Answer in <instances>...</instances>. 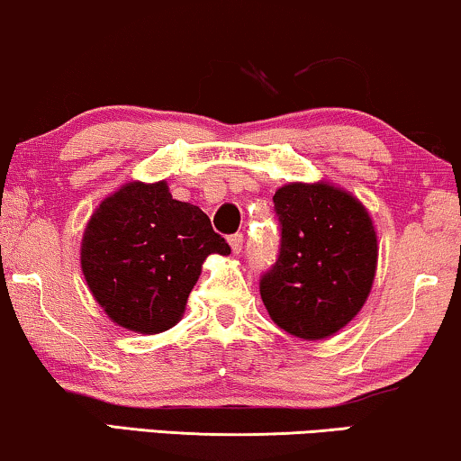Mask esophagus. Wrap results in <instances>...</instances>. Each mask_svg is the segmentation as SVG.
I'll return each mask as SVG.
<instances>
[{
	"label": "esophagus",
	"mask_w": 461,
	"mask_h": 461,
	"mask_svg": "<svg viewBox=\"0 0 461 461\" xmlns=\"http://www.w3.org/2000/svg\"><path fill=\"white\" fill-rule=\"evenodd\" d=\"M243 243H245V239H243V235H230L229 237V245H230V249H232V254H239V251L243 249Z\"/></svg>",
	"instance_id": "34e87169"
}]
</instances>
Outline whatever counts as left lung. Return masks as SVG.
<instances>
[{
  "label": "left lung",
  "instance_id": "obj_1",
  "mask_svg": "<svg viewBox=\"0 0 461 461\" xmlns=\"http://www.w3.org/2000/svg\"><path fill=\"white\" fill-rule=\"evenodd\" d=\"M281 251L262 276L270 319L300 339H325L369 298L377 235L367 207L330 182H289L275 193Z\"/></svg>",
  "mask_w": 461,
  "mask_h": 461
}]
</instances>
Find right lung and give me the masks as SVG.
<instances>
[{"mask_svg":"<svg viewBox=\"0 0 461 461\" xmlns=\"http://www.w3.org/2000/svg\"><path fill=\"white\" fill-rule=\"evenodd\" d=\"M210 254L229 256L230 248L197 205L176 201L166 180H134L87 220L81 270L113 323L153 336L182 319Z\"/></svg>","mask_w":461,"mask_h":461,"instance_id":"obj_1","label":"right lung"}]
</instances>
